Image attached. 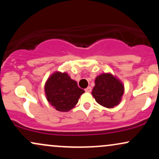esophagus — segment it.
<instances>
[{"label": "esophagus", "mask_w": 159, "mask_h": 159, "mask_svg": "<svg viewBox=\"0 0 159 159\" xmlns=\"http://www.w3.org/2000/svg\"><path fill=\"white\" fill-rule=\"evenodd\" d=\"M91 90H92V88H91L90 87H87V88L85 89V92H86V93H90Z\"/></svg>", "instance_id": "34e87169"}]
</instances>
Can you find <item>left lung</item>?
<instances>
[{"mask_svg":"<svg viewBox=\"0 0 159 159\" xmlns=\"http://www.w3.org/2000/svg\"><path fill=\"white\" fill-rule=\"evenodd\" d=\"M124 93V85L111 73H102L95 79L92 95L102 106L112 108L120 104Z\"/></svg>","mask_w":159,"mask_h":159,"instance_id":"1","label":"left lung"}]
</instances>
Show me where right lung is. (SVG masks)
I'll return each instance as SVG.
<instances>
[{
	"instance_id": "obj_1",
	"label": "right lung",
	"mask_w": 159,
	"mask_h": 159,
	"mask_svg": "<svg viewBox=\"0 0 159 159\" xmlns=\"http://www.w3.org/2000/svg\"><path fill=\"white\" fill-rule=\"evenodd\" d=\"M84 93L66 72H54L45 84L48 102L57 111L63 112L72 110Z\"/></svg>"
}]
</instances>
